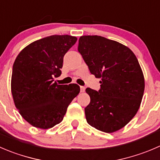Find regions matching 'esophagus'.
<instances>
[{
	"mask_svg": "<svg viewBox=\"0 0 160 160\" xmlns=\"http://www.w3.org/2000/svg\"><path fill=\"white\" fill-rule=\"evenodd\" d=\"M80 91L81 92H84L85 91V88L83 86H80Z\"/></svg>",
	"mask_w": 160,
	"mask_h": 160,
	"instance_id": "34e87169",
	"label": "esophagus"
}]
</instances>
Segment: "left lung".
Masks as SVG:
<instances>
[{
    "label": "left lung",
    "instance_id": "1",
    "mask_svg": "<svg viewBox=\"0 0 160 160\" xmlns=\"http://www.w3.org/2000/svg\"><path fill=\"white\" fill-rule=\"evenodd\" d=\"M78 52L91 74L101 78L98 91L88 88L84 108L88 124L105 133L126 126L137 113L145 90L138 61L123 44L101 36H82Z\"/></svg>",
    "mask_w": 160,
    "mask_h": 160
}]
</instances>
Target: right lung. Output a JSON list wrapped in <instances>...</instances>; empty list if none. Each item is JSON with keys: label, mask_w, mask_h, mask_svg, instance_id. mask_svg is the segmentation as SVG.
Returning a JSON list of instances; mask_svg holds the SVG:
<instances>
[{"label": "right lung", "mask_w": 160, "mask_h": 160, "mask_svg": "<svg viewBox=\"0 0 160 160\" xmlns=\"http://www.w3.org/2000/svg\"><path fill=\"white\" fill-rule=\"evenodd\" d=\"M76 37L52 35L31 43L13 64L12 94L15 107L32 126L48 129L61 123L68 106L80 92L76 83L58 85L63 58Z\"/></svg>", "instance_id": "right-lung-1"}]
</instances>
